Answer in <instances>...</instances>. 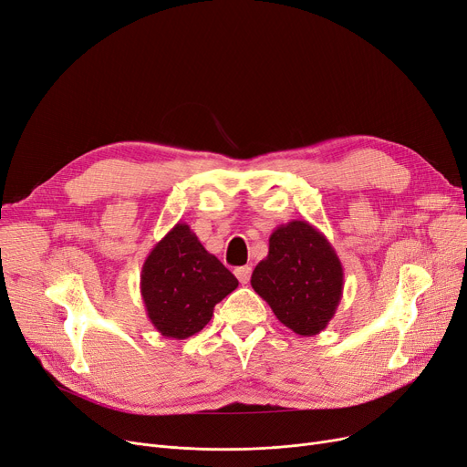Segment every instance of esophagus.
I'll return each instance as SVG.
<instances>
[{"label": "esophagus", "instance_id": "obj_1", "mask_svg": "<svg viewBox=\"0 0 467 467\" xmlns=\"http://www.w3.org/2000/svg\"><path fill=\"white\" fill-rule=\"evenodd\" d=\"M251 272H253L251 266H239V268H235V275H237V279H239L241 284H249Z\"/></svg>", "mask_w": 467, "mask_h": 467}]
</instances>
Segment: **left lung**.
<instances>
[{"label":"left lung","instance_id":"left-lung-1","mask_svg":"<svg viewBox=\"0 0 467 467\" xmlns=\"http://www.w3.org/2000/svg\"><path fill=\"white\" fill-rule=\"evenodd\" d=\"M253 289L291 331L310 337L329 324L343 296V266L327 237L305 220L270 235L268 256L251 275Z\"/></svg>","mask_w":467,"mask_h":467}]
</instances>
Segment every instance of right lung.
Instances as JSON below:
<instances>
[{
    "mask_svg": "<svg viewBox=\"0 0 467 467\" xmlns=\"http://www.w3.org/2000/svg\"><path fill=\"white\" fill-rule=\"evenodd\" d=\"M237 285V277L183 222L151 249L140 277L149 320L162 337L178 341L207 326L214 306Z\"/></svg>",
    "mask_w": 467,
    "mask_h": 467,
    "instance_id": "1",
    "label": "right lung"
}]
</instances>
